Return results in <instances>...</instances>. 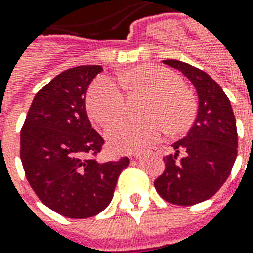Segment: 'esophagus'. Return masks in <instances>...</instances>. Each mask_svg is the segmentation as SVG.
I'll return each mask as SVG.
<instances>
[{"label":"esophagus","instance_id":"34e87169","mask_svg":"<svg viewBox=\"0 0 253 253\" xmlns=\"http://www.w3.org/2000/svg\"><path fill=\"white\" fill-rule=\"evenodd\" d=\"M139 156H141V153H138V152H135V153H132L131 155L132 159H138Z\"/></svg>","mask_w":253,"mask_h":253}]
</instances>
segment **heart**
Instances as JSON below:
<instances>
[{"label": "heart", "mask_w": 253, "mask_h": 253, "mask_svg": "<svg viewBox=\"0 0 253 253\" xmlns=\"http://www.w3.org/2000/svg\"><path fill=\"white\" fill-rule=\"evenodd\" d=\"M122 86L130 93H144L148 98L139 121L121 119L107 130V138L115 152H135L155 144L164 128L179 134L193 123L196 104L182 84L181 78L166 67L142 64L119 74ZM126 97L119 84L101 75L93 81L86 96V108L97 125L105 127L123 112Z\"/></svg>", "instance_id": "obj_1"}]
</instances>
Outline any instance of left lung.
I'll list each match as a JSON object with an SVG mask.
<instances>
[{
	"label": "left lung",
	"mask_w": 253,
	"mask_h": 253,
	"mask_svg": "<svg viewBox=\"0 0 253 253\" xmlns=\"http://www.w3.org/2000/svg\"><path fill=\"white\" fill-rule=\"evenodd\" d=\"M163 63L192 81L199 109L188 135L172 144L174 153L163 157L166 167L155 188L171 204L193 206L212 197L230 175L237 157L236 118L230 100L207 72L178 60Z\"/></svg>",
	"instance_id": "left-lung-1"
}]
</instances>
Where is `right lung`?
I'll use <instances>...</instances> for the list:
<instances>
[{
	"instance_id": "add662e5",
	"label": "right lung",
	"mask_w": 253,
	"mask_h": 253,
	"mask_svg": "<svg viewBox=\"0 0 253 253\" xmlns=\"http://www.w3.org/2000/svg\"><path fill=\"white\" fill-rule=\"evenodd\" d=\"M100 65L65 70L37 93L20 131V159L30 186L54 212L94 216L112 200L128 157L97 162L104 139L86 114V91Z\"/></svg>"
}]
</instances>
